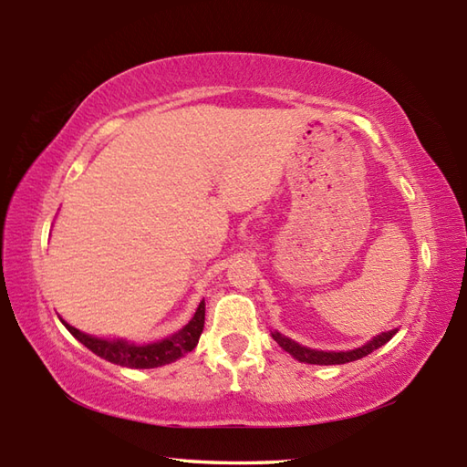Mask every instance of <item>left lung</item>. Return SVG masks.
<instances>
[{"mask_svg": "<svg viewBox=\"0 0 467 467\" xmlns=\"http://www.w3.org/2000/svg\"><path fill=\"white\" fill-rule=\"evenodd\" d=\"M398 334V327H393L389 331H381V334L370 337L367 344H362L358 348H352V350H317V348H306L303 344L295 342L288 336L280 334L278 329L272 331V337L282 346V350H286L292 358H296L298 362H305V365H346V362L358 360L367 354L375 352L377 348L385 346L389 339Z\"/></svg>", "mask_w": 467, "mask_h": 467, "instance_id": "8db88e82", "label": "left lung"}]
</instances>
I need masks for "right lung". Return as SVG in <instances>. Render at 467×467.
Masks as SVG:
<instances>
[{
    "mask_svg": "<svg viewBox=\"0 0 467 467\" xmlns=\"http://www.w3.org/2000/svg\"><path fill=\"white\" fill-rule=\"evenodd\" d=\"M59 321L66 326V329L78 339V342L84 344L90 352L97 354V357L113 362V365H121L128 368H156L183 358L187 352H192L197 346L203 331L205 303L202 300V303L197 305L192 321L179 331H175V334H169L161 339H154V342L144 344H138L128 337L90 336L86 334V331L69 326L63 317H59Z\"/></svg>",
    "mask_w": 467,
    "mask_h": 467,
    "instance_id": "obj_1",
    "label": "right lung"
}]
</instances>
